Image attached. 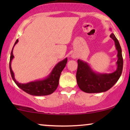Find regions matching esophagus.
Returning a JSON list of instances; mask_svg holds the SVG:
<instances>
[{
  "instance_id": "obj_1",
  "label": "esophagus",
  "mask_w": 130,
  "mask_h": 130,
  "mask_svg": "<svg viewBox=\"0 0 130 130\" xmlns=\"http://www.w3.org/2000/svg\"><path fill=\"white\" fill-rule=\"evenodd\" d=\"M73 58H74V59H75V58H76V57H74V56H73Z\"/></svg>"
}]
</instances>
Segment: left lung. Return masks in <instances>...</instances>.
Segmentation results:
<instances>
[{
  "label": "left lung",
  "instance_id": "left-lung-1",
  "mask_svg": "<svg viewBox=\"0 0 130 130\" xmlns=\"http://www.w3.org/2000/svg\"><path fill=\"white\" fill-rule=\"evenodd\" d=\"M110 37L114 41L117 51V69L111 73H99L94 71L87 62L78 59L76 80L79 87L83 92L89 93L106 92L117 83L121 76L123 65L121 47L113 33Z\"/></svg>",
  "mask_w": 130,
  "mask_h": 130
}]
</instances>
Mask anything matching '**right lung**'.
<instances>
[{"label": "right lung", "instance_id": "1", "mask_svg": "<svg viewBox=\"0 0 130 130\" xmlns=\"http://www.w3.org/2000/svg\"><path fill=\"white\" fill-rule=\"evenodd\" d=\"M18 42V40H16L14 46H13L10 59V66L9 67H10V73H11L13 80L21 89L31 95L44 96V95H48L53 93L58 87L61 72L66 66L67 60H68L67 58H65L63 60L60 61L59 63H57L53 68L50 74L43 79L36 80L35 81L30 82V83H26V84L19 83L16 80L15 77H14V73L11 69V61L14 58L13 50L14 46L17 44Z\"/></svg>", "mask_w": 130, "mask_h": 130}]
</instances>
